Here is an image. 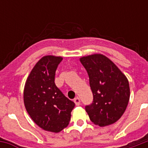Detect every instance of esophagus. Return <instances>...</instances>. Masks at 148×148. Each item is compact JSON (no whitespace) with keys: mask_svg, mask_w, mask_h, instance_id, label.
<instances>
[{"mask_svg":"<svg viewBox=\"0 0 148 148\" xmlns=\"http://www.w3.org/2000/svg\"><path fill=\"white\" fill-rule=\"evenodd\" d=\"M74 103H75V105L76 106H80V104H81V101H80V98L79 97H75L74 99Z\"/></svg>","mask_w":148,"mask_h":148,"instance_id":"esophagus-1","label":"esophagus"}]
</instances>
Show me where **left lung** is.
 Here are the masks:
<instances>
[{"instance_id": "1", "label": "left lung", "mask_w": 148, "mask_h": 148, "mask_svg": "<svg viewBox=\"0 0 148 148\" xmlns=\"http://www.w3.org/2000/svg\"><path fill=\"white\" fill-rule=\"evenodd\" d=\"M86 70L93 93V102L85 109L91 121L104 127L124 114L130 97L127 77L105 55L95 54L80 58Z\"/></svg>"}]
</instances>
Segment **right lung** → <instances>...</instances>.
Here are the masks:
<instances>
[{"instance_id":"obj_1","label":"right lung","mask_w":148,"mask_h":148,"mask_svg":"<svg viewBox=\"0 0 148 148\" xmlns=\"http://www.w3.org/2000/svg\"><path fill=\"white\" fill-rule=\"evenodd\" d=\"M62 57H42L31 71L25 84L24 102L32 121L46 131L59 132L70 123L74 104L55 83Z\"/></svg>"}]
</instances>
